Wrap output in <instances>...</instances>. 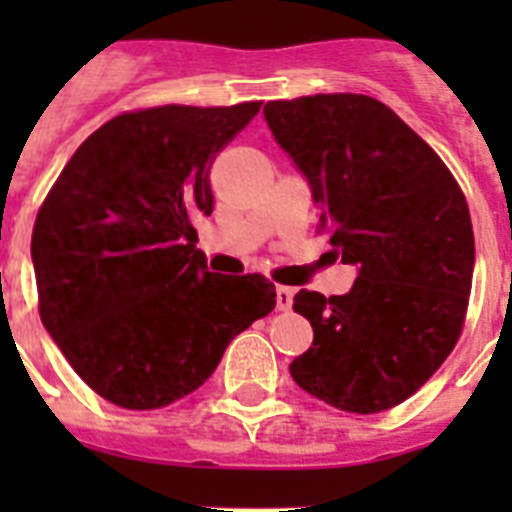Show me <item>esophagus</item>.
<instances>
[{
	"instance_id": "34e87169",
	"label": "esophagus",
	"mask_w": 512,
	"mask_h": 512,
	"mask_svg": "<svg viewBox=\"0 0 512 512\" xmlns=\"http://www.w3.org/2000/svg\"><path fill=\"white\" fill-rule=\"evenodd\" d=\"M292 300H295V289L292 287H277V307L279 310H289L292 307Z\"/></svg>"
}]
</instances>
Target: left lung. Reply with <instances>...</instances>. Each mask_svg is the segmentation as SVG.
Masks as SVG:
<instances>
[{
  "mask_svg": "<svg viewBox=\"0 0 512 512\" xmlns=\"http://www.w3.org/2000/svg\"><path fill=\"white\" fill-rule=\"evenodd\" d=\"M264 115L310 182L333 259L359 266L346 295H295L315 336L289 374L346 413L395 408L436 374L464 328L474 271L467 197L379 99H277Z\"/></svg>",
  "mask_w": 512,
  "mask_h": 512,
  "instance_id": "8db88e82",
  "label": "left lung"
}]
</instances>
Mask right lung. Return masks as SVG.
<instances>
[{
    "mask_svg": "<svg viewBox=\"0 0 512 512\" xmlns=\"http://www.w3.org/2000/svg\"><path fill=\"white\" fill-rule=\"evenodd\" d=\"M259 110L122 112L76 148L40 205L30 243L40 320L117 408L182 400L277 305L269 279L220 277L194 246V217L212 212V161Z\"/></svg>",
    "mask_w": 512,
    "mask_h": 512,
    "instance_id": "add662e5",
    "label": "right lung"
}]
</instances>
